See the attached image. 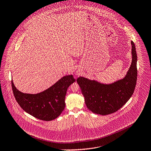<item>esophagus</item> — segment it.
Instances as JSON below:
<instances>
[{
  "label": "esophagus",
  "instance_id": "esophagus-1",
  "mask_svg": "<svg viewBox=\"0 0 151 151\" xmlns=\"http://www.w3.org/2000/svg\"><path fill=\"white\" fill-rule=\"evenodd\" d=\"M78 74H79V73H76V75H78Z\"/></svg>",
  "mask_w": 151,
  "mask_h": 151
}]
</instances>
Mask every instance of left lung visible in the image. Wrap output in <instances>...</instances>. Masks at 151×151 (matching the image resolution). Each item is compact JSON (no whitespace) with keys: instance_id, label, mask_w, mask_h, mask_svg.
Instances as JSON below:
<instances>
[{"instance_id":"1","label":"left lung","mask_w":151,"mask_h":151,"mask_svg":"<svg viewBox=\"0 0 151 151\" xmlns=\"http://www.w3.org/2000/svg\"><path fill=\"white\" fill-rule=\"evenodd\" d=\"M132 60L126 76L111 84L106 85L83 77L76 79L84 95L87 108L93 113L107 115L116 112L132 95L137 83V56L134 42H131Z\"/></svg>"}]
</instances>
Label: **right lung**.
Segmentation results:
<instances>
[{"mask_svg": "<svg viewBox=\"0 0 151 151\" xmlns=\"http://www.w3.org/2000/svg\"><path fill=\"white\" fill-rule=\"evenodd\" d=\"M75 81L73 75L65 76L46 90L34 94L20 92L12 81L11 86L16 101L24 111L38 119L50 121L64 110L67 88Z\"/></svg>", "mask_w": 151, "mask_h": 151, "instance_id": "right-lung-1", "label": "right lung"}]
</instances>
